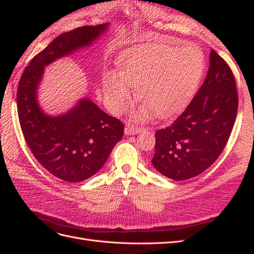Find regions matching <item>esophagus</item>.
I'll list each match as a JSON object with an SVG mask.
<instances>
[{
    "instance_id": "1",
    "label": "esophagus",
    "mask_w": 254,
    "mask_h": 254,
    "mask_svg": "<svg viewBox=\"0 0 254 254\" xmlns=\"http://www.w3.org/2000/svg\"><path fill=\"white\" fill-rule=\"evenodd\" d=\"M142 130L140 127H135L132 124H128L127 127L125 128V134H136L139 133Z\"/></svg>"
}]
</instances>
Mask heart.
<instances>
[{"mask_svg":"<svg viewBox=\"0 0 254 254\" xmlns=\"http://www.w3.org/2000/svg\"><path fill=\"white\" fill-rule=\"evenodd\" d=\"M121 74L108 71L104 75V91L111 110L124 111L132 99L130 86L137 88L144 104L136 118L156 114L172 117L181 110L200 83L204 71L202 52L195 45L178 48L167 44H145L121 56Z\"/></svg>","mask_w":254,"mask_h":254,"instance_id":"obj_1","label":"heart"}]
</instances>
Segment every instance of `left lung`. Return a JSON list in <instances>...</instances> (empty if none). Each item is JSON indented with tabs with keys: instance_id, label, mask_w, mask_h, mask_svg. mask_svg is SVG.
Masks as SVG:
<instances>
[{
	"instance_id": "8db88e82",
	"label": "left lung",
	"mask_w": 254,
	"mask_h": 254,
	"mask_svg": "<svg viewBox=\"0 0 254 254\" xmlns=\"http://www.w3.org/2000/svg\"><path fill=\"white\" fill-rule=\"evenodd\" d=\"M238 95L231 67L214 50L200 89L172 125L156 131L151 162L177 181L209 168L224 150L236 119Z\"/></svg>"
}]
</instances>
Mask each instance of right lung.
Segmentation results:
<instances>
[{"label":"right lung","instance_id":"right-lung-1","mask_svg":"<svg viewBox=\"0 0 254 254\" xmlns=\"http://www.w3.org/2000/svg\"><path fill=\"white\" fill-rule=\"evenodd\" d=\"M107 26H81L58 36L32 59L19 81L17 107L27 146L45 170L66 182L86 180L101 170L125 125L89 98L64 115L50 117L37 102V88L45 65L89 45Z\"/></svg>","mask_w":254,"mask_h":254}]
</instances>
